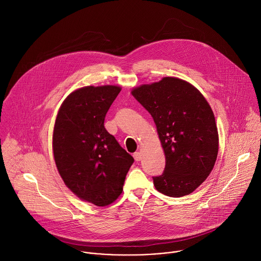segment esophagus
I'll list each match as a JSON object with an SVG mask.
<instances>
[{
	"label": "esophagus",
	"mask_w": 261,
	"mask_h": 261,
	"mask_svg": "<svg viewBox=\"0 0 261 261\" xmlns=\"http://www.w3.org/2000/svg\"><path fill=\"white\" fill-rule=\"evenodd\" d=\"M133 157H134L135 161H140V160H141V158H142V154H141L140 152H136V153H134Z\"/></svg>",
	"instance_id": "obj_1"
}]
</instances>
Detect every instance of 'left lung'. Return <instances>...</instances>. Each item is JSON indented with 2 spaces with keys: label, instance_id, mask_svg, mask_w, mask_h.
<instances>
[{
  "label": "left lung",
  "instance_id": "1",
  "mask_svg": "<svg viewBox=\"0 0 261 261\" xmlns=\"http://www.w3.org/2000/svg\"><path fill=\"white\" fill-rule=\"evenodd\" d=\"M131 93L153 117L164 150L165 169L153 177L155 188L170 197L192 193L206 179L218 155L210 104L195 87L176 77L142 85Z\"/></svg>",
  "mask_w": 261,
  "mask_h": 261
}]
</instances>
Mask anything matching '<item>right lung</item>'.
<instances>
[{"instance_id":"right-lung-1","label":"right lung","mask_w":261,"mask_h":261,"mask_svg":"<svg viewBox=\"0 0 261 261\" xmlns=\"http://www.w3.org/2000/svg\"><path fill=\"white\" fill-rule=\"evenodd\" d=\"M121 88L84 87L72 92L58 113L53 151L67 187L97 206L113 203L122 193L134 162L104 127L107 111Z\"/></svg>"}]
</instances>
